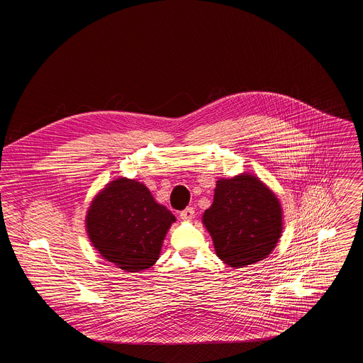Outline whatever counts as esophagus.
Segmentation results:
<instances>
[{"label":"esophagus","mask_w":363,"mask_h":363,"mask_svg":"<svg viewBox=\"0 0 363 363\" xmlns=\"http://www.w3.org/2000/svg\"><path fill=\"white\" fill-rule=\"evenodd\" d=\"M194 214H195V211H194V208H185L184 211H181L179 213V217H181V220H184V221H191L192 218H194Z\"/></svg>","instance_id":"34e87169"}]
</instances>
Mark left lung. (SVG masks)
<instances>
[{"label":"left lung","instance_id":"obj_1","mask_svg":"<svg viewBox=\"0 0 363 363\" xmlns=\"http://www.w3.org/2000/svg\"><path fill=\"white\" fill-rule=\"evenodd\" d=\"M218 258L241 269L262 262L283 233V210L276 194L251 174L218 179L214 201L202 216Z\"/></svg>","mask_w":363,"mask_h":363}]
</instances>
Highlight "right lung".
Here are the masks:
<instances>
[{
	"mask_svg": "<svg viewBox=\"0 0 363 363\" xmlns=\"http://www.w3.org/2000/svg\"><path fill=\"white\" fill-rule=\"evenodd\" d=\"M172 223L174 214L155 201L142 182L118 178L91 201L86 231L106 262L138 273L157 263Z\"/></svg>",
	"mask_w": 363,
	"mask_h": 363,
	"instance_id": "1",
	"label": "right lung"
}]
</instances>
